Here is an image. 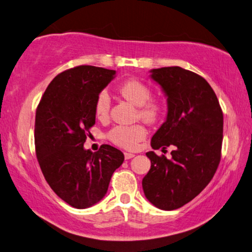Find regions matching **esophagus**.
<instances>
[{
	"label": "esophagus",
	"mask_w": 252,
	"mask_h": 252,
	"mask_svg": "<svg viewBox=\"0 0 252 252\" xmlns=\"http://www.w3.org/2000/svg\"><path fill=\"white\" fill-rule=\"evenodd\" d=\"M134 157L133 153H129V152H125V158L126 160H129V159H132V158Z\"/></svg>",
	"instance_id": "1"
}]
</instances>
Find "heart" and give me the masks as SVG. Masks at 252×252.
I'll list each match as a JSON object with an SVG mask.
<instances>
[{
	"instance_id": "obj_1",
	"label": "heart",
	"mask_w": 252,
	"mask_h": 252,
	"mask_svg": "<svg viewBox=\"0 0 252 252\" xmlns=\"http://www.w3.org/2000/svg\"><path fill=\"white\" fill-rule=\"evenodd\" d=\"M121 94L127 101L136 106H140L139 116L149 123L156 122L161 114V105L157 101H149L151 96V90L146 83L139 80H127L123 82L120 88ZM111 106V96L106 90H102L96 96L94 111L99 119L108 117ZM147 130L142 126H118L109 132L110 141L118 147L125 149H134L140 141L146 138Z\"/></svg>"
}]
</instances>
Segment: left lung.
Here are the masks:
<instances>
[{
  "label": "left lung",
  "mask_w": 252,
  "mask_h": 252,
  "mask_svg": "<svg viewBox=\"0 0 252 252\" xmlns=\"http://www.w3.org/2000/svg\"><path fill=\"white\" fill-rule=\"evenodd\" d=\"M167 97L165 121L152 136L155 150L173 147L171 159L147 152L151 168L142 180L146 198L161 210H174L201 192L221 157L223 114L206 80L180 66L150 70Z\"/></svg>",
  "instance_id": "8db88e82"
}]
</instances>
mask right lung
Instances as JSON below:
<instances>
[{
    "instance_id": "right-lung-1",
    "label": "right lung",
    "mask_w": 252,
    "mask_h": 252,
    "mask_svg": "<svg viewBox=\"0 0 252 252\" xmlns=\"http://www.w3.org/2000/svg\"><path fill=\"white\" fill-rule=\"evenodd\" d=\"M114 70L81 65L51 81L36 109L35 151L46 182L63 201L76 209L94 206L106 194L113 172L125 161L109 144L84 149L95 123V100L116 78Z\"/></svg>"
}]
</instances>
